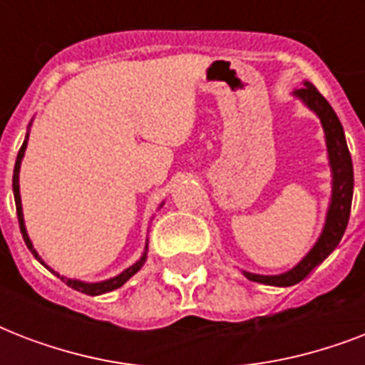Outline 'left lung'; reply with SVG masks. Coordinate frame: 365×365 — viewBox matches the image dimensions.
I'll use <instances>...</instances> for the list:
<instances>
[{"label":"left lung","instance_id":"left-lung-1","mask_svg":"<svg viewBox=\"0 0 365 365\" xmlns=\"http://www.w3.org/2000/svg\"><path fill=\"white\" fill-rule=\"evenodd\" d=\"M295 94L311 108L322 121L324 132H326V143H328L329 165L334 172V195H331V205H329L328 217H326V227L314 248L303 257L299 265H295L292 271L277 274V277H263V274H252L244 272L252 282L269 284V286H294L301 282L307 274L320 265L326 257L335 250L339 240L345 235L349 216H351L352 205V187H354V172H352V159L346 148L345 132L341 126L339 117L329 106V102L318 93L312 83H305V87L295 91Z\"/></svg>","mask_w":365,"mask_h":365}]
</instances>
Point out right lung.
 <instances>
[{
	"instance_id": "right-lung-1",
	"label": "right lung",
	"mask_w": 365,
	"mask_h": 365,
	"mask_svg": "<svg viewBox=\"0 0 365 365\" xmlns=\"http://www.w3.org/2000/svg\"><path fill=\"white\" fill-rule=\"evenodd\" d=\"M26 143H28V140H24V143H22V148H20L19 155H16V163H14V172H13V193H14V205H16V216H19V225H20V233H22V239H24L26 246L31 250V254L36 255L37 259L41 261V257L37 255V252L34 250V246H31L30 239H28V233H26V227H24V217H22V205H20V191H19V170H20V160H22V157H24V151H26ZM148 248V246H145ZM145 254H148V250L143 252V255L140 257V261H136L134 265L128 267L125 272H121L119 277L115 278H110V280H106V282H96V284H87V282H79V280H70V278H64L60 277L58 272H54L56 277H60L62 280H64L70 288L77 289V292H81V294H87V295H100V294H106V292H111V289H117L121 288L123 284L128 280V278L132 277V274H136L138 271H140V267L143 265V261H145ZM43 263V261H41ZM45 265V263H43ZM47 267V265H45Z\"/></svg>"
}]
</instances>
